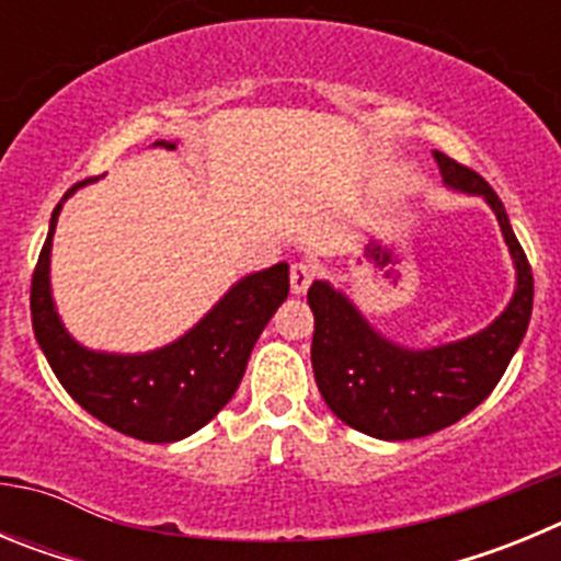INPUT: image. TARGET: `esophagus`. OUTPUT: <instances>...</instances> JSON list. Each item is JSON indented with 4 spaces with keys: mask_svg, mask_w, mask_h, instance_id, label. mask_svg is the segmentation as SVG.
I'll list each match as a JSON object with an SVG mask.
<instances>
[{
    "mask_svg": "<svg viewBox=\"0 0 561 561\" xmlns=\"http://www.w3.org/2000/svg\"><path fill=\"white\" fill-rule=\"evenodd\" d=\"M314 275H317V270L311 264H306V261H297V264H291V272H289L291 291H295V295H304V291L311 286V280H314Z\"/></svg>",
    "mask_w": 561,
    "mask_h": 561,
    "instance_id": "esophagus-1",
    "label": "esophagus"
}]
</instances>
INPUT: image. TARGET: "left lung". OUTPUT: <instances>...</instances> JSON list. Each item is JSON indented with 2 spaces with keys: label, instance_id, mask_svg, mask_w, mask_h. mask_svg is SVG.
<instances>
[{
  "label": "left lung",
  "instance_id": "8db88e82",
  "mask_svg": "<svg viewBox=\"0 0 561 561\" xmlns=\"http://www.w3.org/2000/svg\"><path fill=\"white\" fill-rule=\"evenodd\" d=\"M435 162L449 187L478 193L492 205L517 266V291L508 309L480 334L440 348L410 351L376 334L348 297L323 280L311 284V368L317 388L336 419L381 440L421 438L472 413L497 388L534 309L531 264L497 193L480 173L447 153L435 151Z\"/></svg>",
  "mask_w": 561,
  "mask_h": 561
}]
</instances>
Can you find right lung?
Wrapping results in <instances>:
<instances>
[{
	"label": "right lung",
	"instance_id": "1",
	"mask_svg": "<svg viewBox=\"0 0 561 561\" xmlns=\"http://www.w3.org/2000/svg\"><path fill=\"white\" fill-rule=\"evenodd\" d=\"M160 146L173 148V142ZM83 182L69 187L53 210L33 270L30 314L36 340L64 390L98 421L148 444L182 440L205 427L238 390L252 345L289 295V264L238 280L196 329L165 348L137 356L87 351L67 334L49 295V247L58 213Z\"/></svg>",
	"mask_w": 561,
	"mask_h": 561
}]
</instances>
